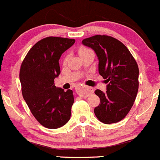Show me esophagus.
Segmentation results:
<instances>
[{"mask_svg":"<svg viewBox=\"0 0 160 160\" xmlns=\"http://www.w3.org/2000/svg\"><path fill=\"white\" fill-rule=\"evenodd\" d=\"M77 94H79L82 97H88L93 92V89L88 86H81V85H77L75 87Z\"/></svg>","mask_w":160,"mask_h":160,"instance_id":"esophagus-1","label":"esophagus"}]
</instances>
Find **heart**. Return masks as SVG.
<instances>
[{"mask_svg":"<svg viewBox=\"0 0 160 160\" xmlns=\"http://www.w3.org/2000/svg\"><path fill=\"white\" fill-rule=\"evenodd\" d=\"M88 50H90V49H87V48H84V47H82V48H80L79 50H78V52H79V55H80V54H82V53H83V52H86V51H88Z\"/></svg>","mask_w":160,"mask_h":160,"instance_id":"1","label":"heart"}]
</instances>
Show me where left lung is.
Returning <instances> with one entry per match:
<instances>
[{"mask_svg": "<svg viewBox=\"0 0 160 160\" xmlns=\"http://www.w3.org/2000/svg\"><path fill=\"white\" fill-rule=\"evenodd\" d=\"M82 44L95 52L99 74L108 83L106 92H94L100 98L94 114L106 124L119 122L131 109L138 92L137 62L121 41L111 37L96 35L83 39Z\"/></svg>", "mask_w": 160, "mask_h": 160, "instance_id": "8db88e82", "label": "left lung"}]
</instances>
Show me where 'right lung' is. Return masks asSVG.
<instances>
[{"label":"right lung","mask_w":160,"mask_h":160,"mask_svg":"<svg viewBox=\"0 0 160 160\" xmlns=\"http://www.w3.org/2000/svg\"><path fill=\"white\" fill-rule=\"evenodd\" d=\"M74 39L49 37L37 42L21 64L22 94L34 118L49 129L64 126L69 121L74 103L72 91L57 88L62 54L75 43Z\"/></svg>","instance_id":"1"}]
</instances>
